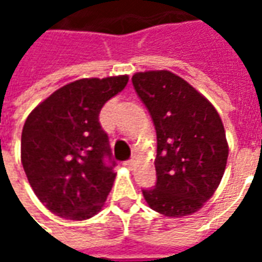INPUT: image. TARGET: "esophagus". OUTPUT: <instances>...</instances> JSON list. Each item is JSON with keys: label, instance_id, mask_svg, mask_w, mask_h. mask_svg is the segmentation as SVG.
Masks as SVG:
<instances>
[{"label": "esophagus", "instance_id": "1", "mask_svg": "<svg viewBox=\"0 0 262 262\" xmlns=\"http://www.w3.org/2000/svg\"><path fill=\"white\" fill-rule=\"evenodd\" d=\"M135 164H136V160H135V157L130 160H127V161H125V165L127 167V168H133V167H135Z\"/></svg>", "mask_w": 262, "mask_h": 262}]
</instances>
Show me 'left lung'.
<instances>
[{
    "instance_id": "obj_1",
    "label": "left lung",
    "mask_w": 262,
    "mask_h": 262,
    "mask_svg": "<svg viewBox=\"0 0 262 262\" xmlns=\"http://www.w3.org/2000/svg\"><path fill=\"white\" fill-rule=\"evenodd\" d=\"M132 82L157 133V182L143 189L150 208L167 217L198 212L219 187L229 144L212 103L168 70L136 73Z\"/></svg>"
}]
</instances>
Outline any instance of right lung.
<instances>
[{"label":"right lung","mask_w":262,"mask_h":262,"mask_svg":"<svg viewBox=\"0 0 262 262\" xmlns=\"http://www.w3.org/2000/svg\"><path fill=\"white\" fill-rule=\"evenodd\" d=\"M127 75L81 78L32 111L22 129L20 161L39 201L60 217L85 220L102 209L116 172L99 112L123 91Z\"/></svg>","instance_id":"obj_1"}]
</instances>
